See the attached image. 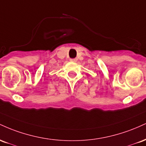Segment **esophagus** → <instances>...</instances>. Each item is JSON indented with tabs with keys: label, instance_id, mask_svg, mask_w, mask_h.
<instances>
[{
	"label": "esophagus",
	"instance_id": "34e87169",
	"mask_svg": "<svg viewBox=\"0 0 146 146\" xmlns=\"http://www.w3.org/2000/svg\"><path fill=\"white\" fill-rule=\"evenodd\" d=\"M70 60H71V62H77L78 59H77V58H73V59H71Z\"/></svg>",
	"mask_w": 146,
	"mask_h": 146
}]
</instances>
